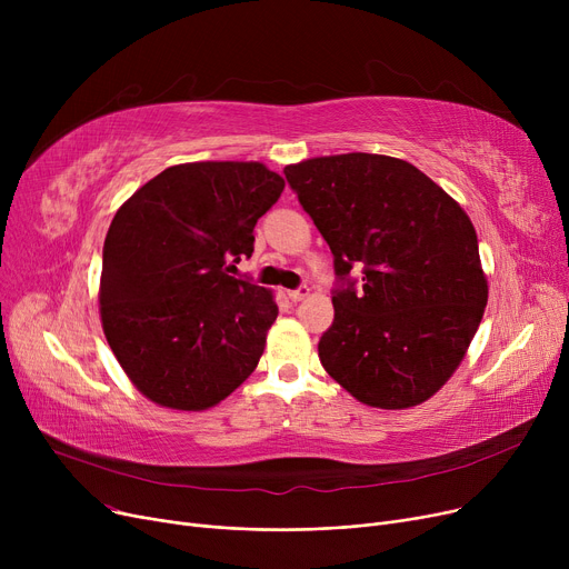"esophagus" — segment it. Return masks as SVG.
<instances>
[{
	"label": "esophagus",
	"mask_w": 569,
	"mask_h": 569,
	"mask_svg": "<svg viewBox=\"0 0 569 569\" xmlns=\"http://www.w3.org/2000/svg\"><path fill=\"white\" fill-rule=\"evenodd\" d=\"M288 297L292 302H302L305 297H309V286H300V288H295V290H290L288 292Z\"/></svg>",
	"instance_id": "1"
}]
</instances>
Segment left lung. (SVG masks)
<instances>
[{"mask_svg":"<svg viewBox=\"0 0 569 569\" xmlns=\"http://www.w3.org/2000/svg\"><path fill=\"white\" fill-rule=\"evenodd\" d=\"M283 174L335 256L325 371L373 408L427 401L461 365L489 297L468 214L395 157H318Z\"/></svg>","mask_w":569,"mask_h":569,"instance_id":"obj_1","label":"left lung"}]
</instances>
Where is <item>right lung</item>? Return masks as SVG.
I'll list each match as a JSON object with an SVG mask.
<instances>
[{"label":"right lung","mask_w":569,"mask_h":569,"mask_svg":"<svg viewBox=\"0 0 569 569\" xmlns=\"http://www.w3.org/2000/svg\"><path fill=\"white\" fill-rule=\"evenodd\" d=\"M286 182L256 161L172 166L140 187L108 228L101 269L106 339L159 406L204 410L258 367L279 316L274 295L230 277Z\"/></svg>","instance_id":"1"}]
</instances>
